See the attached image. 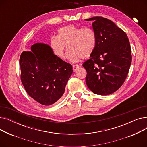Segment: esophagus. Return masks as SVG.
<instances>
[{"mask_svg":"<svg viewBox=\"0 0 147 147\" xmlns=\"http://www.w3.org/2000/svg\"><path fill=\"white\" fill-rule=\"evenodd\" d=\"M79 68V66L78 65H74L73 66V69L74 71H76L77 70H78V68Z\"/></svg>","mask_w":147,"mask_h":147,"instance_id":"1","label":"esophagus"}]
</instances>
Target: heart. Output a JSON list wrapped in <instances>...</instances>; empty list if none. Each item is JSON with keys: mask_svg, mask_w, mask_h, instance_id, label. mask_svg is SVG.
<instances>
[{"mask_svg": "<svg viewBox=\"0 0 147 147\" xmlns=\"http://www.w3.org/2000/svg\"><path fill=\"white\" fill-rule=\"evenodd\" d=\"M96 37L94 31L89 27L68 25L61 28L57 37L51 40V48L57 56L61 59L66 57V47L69 51L68 56L71 61L78 62L83 57L89 58L94 52Z\"/></svg>", "mask_w": 147, "mask_h": 147, "instance_id": "obj_1", "label": "heart"}]
</instances>
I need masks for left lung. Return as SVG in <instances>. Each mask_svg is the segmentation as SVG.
Returning <instances> with one entry per match:
<instances>
[{
  "instance_id": "8db88e82",
  "label": "left lung",
  "mask_w": 147,
  "mask_h": 147,
  "mask_svg": "<svg viewBox=\"0 0 147 147\" xmlns=\"http://www.w3.org/2000/svg\"><path fill=\"white\" fill-rule=\"evenodd\" d=\"M92 23L96 37V48L84 62L86 83L95 94L108 95L117 90L127 76L132 62L129 40L124 31L111 20L95 17Z\"/></svg>"
}]
</instances>
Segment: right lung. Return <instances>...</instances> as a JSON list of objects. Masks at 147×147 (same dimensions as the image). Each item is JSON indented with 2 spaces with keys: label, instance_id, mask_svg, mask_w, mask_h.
Returning <instances> with one entry per match:
<instances>
[{
  "label": "right lung",
  "instance_id": "add662e5",
  "mask_svg": "<svg viewBox=\"0 0 147 147\" xmlns=\"http://www.w3.org/2000/svg\"><path fill=\"white\" fill-rule=\"evenodd\" d=\"M32 51L22 52L20 58L21 80L27 93L36 101L50 105L61 98L73 70L47 44L35 43Z\"/></svg>",
  "mask_w": 147,
  "mask_h": 147
}]
</instances>
